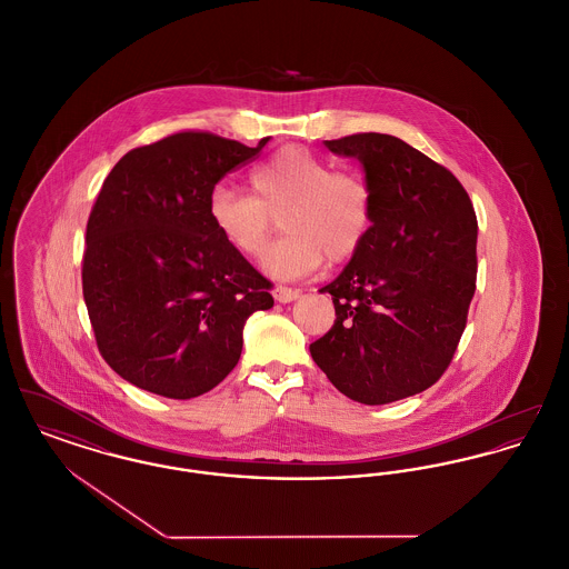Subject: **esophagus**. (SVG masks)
<instances>
[{"label":"esophagus","instance_id":"1","mask_svg":"<svg viewBox=\"0 0 569 569\" xmlns=\"http://www.w3.org/2000/svg\"><path fill=\"white\" fill-rule=\"evenodd\" d=\"M272 297H274V301L277 302H292L301 297V292H299V290H292V288H286V286H277V288L272 290Z\"/></svg>","mask_w":569,"mask_h":569}]
</instances>
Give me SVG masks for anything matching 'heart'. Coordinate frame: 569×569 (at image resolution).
I'll use <instances>...</instances> for the list:
<instances>
[{
	"label": "heart",
	"instance_id": "1",
	"mask_svg": "<svg viewBox=\"0 0 569 569\" xmlns=\"http://www.w3.org/2000/svg\"><path fill=\"white\" fill-rule=\"evenodd\" d=\"M251 196L217 184L208 217L221 238L247 258H260L281 219L283 238L262 260L272 279H301L320 264L350 260L371 228L373 198L363 176L333 168L301 146L281 148L251 171Z\"/></svg>",
	"mask_w": 569,
	"mask_h": 569
}]
</instances>
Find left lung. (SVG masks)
Masks as SVG:
<instances>
[{
    "mask_svg": "<svg viewBox=\"0 0 569 569\" xmlns=\"http://www.w3.org/2000/svg\"><path fill=\"white\" fill-rule=\"evenodd\" d=\"M359 159L371 189L361 249L320 292L331 331L309 346L350 400L380 406L417 396L449 368L477 279V217L458 178L393 134L325 141Z\"/></svg>",
    "mask_w": 569,
    "mask_h": 569,
    "instance_id": "obj_1",
    "label": "left lung"
}]
</instances>
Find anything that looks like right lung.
Wrapping results in <instances>:
<instances>
[{"label":"right lung","mask_w":569,"mask_h":569,"mask_svg":"<svg viewBox=\"0 0 569 569\" xmlns=\"http://www.w3.org/2000/svg\"><path fill=\"white\" fill-rule=\"evenodd\" d=\"M256 148L176 133L124 154L88 219L83 299L102 359L134 387L191 400L214 389L242 352L270 283L214 230L208 198Z\"/></svg>","instance_id":"add662e5"}]
</instances>
